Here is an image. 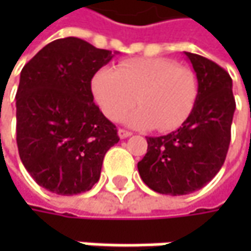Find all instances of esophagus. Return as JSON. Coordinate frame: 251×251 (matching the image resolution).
<instances>
[{
	"label": "esophagus",
	"mask_w": 251,
	"mask_h": 251,
	"mask_svg": "<svg viewBox=\"0 0 251 251\" xmlns=\"http://www.w3.org/2000/svg\"><path fill=\"white\" fill-rule=\"evenodd\" d=\"M131 134H132L131 131L124 130V128H119V137L120 138H127V137H130Z\"/></svg>",
	"instance_id": "obj_1"
}]
</instances>
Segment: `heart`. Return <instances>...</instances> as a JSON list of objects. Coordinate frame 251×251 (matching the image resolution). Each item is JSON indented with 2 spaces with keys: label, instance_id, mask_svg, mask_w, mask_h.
<instances>
[{
  "label": "heart",
  "instance_id": "heart-1",
  "mask_svg": "<svg viewBox=\"0 0 251 251\" xmlns=\"http://www.w3.org/2000/svg\"><path fill=\"white\" fill-rule=\"evenodd\" d=\"M92 93L110 120L126 116L132 127L172 131L178 128L194 110L198 98L197 74L170 58H132L117 70L101 68L92 78Z\"/></svg>",
  "mask_w": 251,
  "mask_h": 251
}]
</instances>
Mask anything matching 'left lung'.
I'll return each instance as SVG.
<instances>
[{
  "mask_svg": "<svg viewBox=\"0 0 251 251\" xmlns=\"http://www.w3.org/2000/svg\"><path fill=\"white\" fill-rule=\"evenodd\" d=\"M198 78V98L190 117L176 131L147 137L138 162L142 181L153 191L184 196L215 177L226 158L236 103L232 78L217 63L186 53Z\"/></svg>",
  "mask_w": 251,
  "mask_h": 251,
  "instance_id": "obj_1",
  "label": "left lung"
}]
</instances>
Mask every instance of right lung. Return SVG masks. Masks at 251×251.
I'll return each instance as SVG.
<instances>
[{"instance_id":"1","label":"right lung","mask_w":251,"mask_h":251,"mask_svg":"<svg viewBox=\"0 0 251 251\" xmlns=\"http://www.w3.org/2000/svg\"><path fill=\"white\" fill-rule=\"evenodd\" d=\"M116 54V53H114ZM78 37L54 40L25 65L16 92V144L34 181L74 196L100 177L116 126L93 101V75L113 58Z\"/></svg>"}]
</instances>
